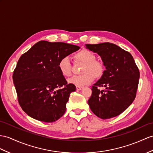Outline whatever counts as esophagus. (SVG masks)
Masks as SVG:
<instances>
[{"label": "esophagus", "instance_id": "34e87169", "mask_svg": "<svg viewBox=\"0 0 153 153\" xmlns=\"http://www.w3.org/2000/svg\"><path fill=\"white\" fill-rule=\"evenodd\" d=\"M83 88L82 86H76V89L77 90H81Z\"/></svg>", "mask_w": 153, "mask_h": 153}]
</instances>
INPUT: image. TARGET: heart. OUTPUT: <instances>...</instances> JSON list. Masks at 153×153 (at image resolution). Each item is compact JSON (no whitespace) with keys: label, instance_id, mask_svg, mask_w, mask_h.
<instances>
[{"label":"heart","instance_id":"1","mask_svg":"<svg viewBox=\"0 0 153 153\" xmlns=\"http://www.w3.org/2000/svg\"><path fill=\"white\" fill-rule=\"evenodd\" d=\"M74 63L83 64L80 70L82 74L73 76L69 79V84L76 86H84L94 80L100 79L105 72V65L101 61L97 59L96 54L88 49H82L74 54ZM58 68L59 72L65 77H69L72 73V64L68 57H63L58 62Z\"/></svg>","mask_w":153,"mask_h":153}]
</instances>
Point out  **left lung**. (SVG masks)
<instances>
[{
    "label": "left lung",
    "mask_w": 153,
    "mask_h": 153,
    "mask_svg": "<svg viewBox=\"0 0 153 153\" xmlns=\"http://www.w3.org/2000/svg\"><path fill=\"white\" fill-rule=\"evenodd\" d=\"M101 57L106 70L93 85L88 100L91 110L103 120L117 116L131 105L136 96L140 71L132 56L113 43L85 44ZM105 87L100 91L98 88Z\"/></svg>",
    "instance_id": "obj_1"
}]
</instances>
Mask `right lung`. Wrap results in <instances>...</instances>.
<instances>
[{
    "instance_id": "1",
    "label": "right lung",
    "mask_w": 153,
    "mask_h": 153,
    "mask_svg": "<svg viewBox=\"0 0 153 153\" xmlns=\"http://www.w3.org/2000/svg\"><path fill=\"white\" fill-rule=\"evenodd\" d=\"M79 48L40 41L19 59L13 81L19 104L30 117L51 123L64 114L70 94L76 87L68 84L58 69V62Z\"/></svg>"
}]
</instances>
